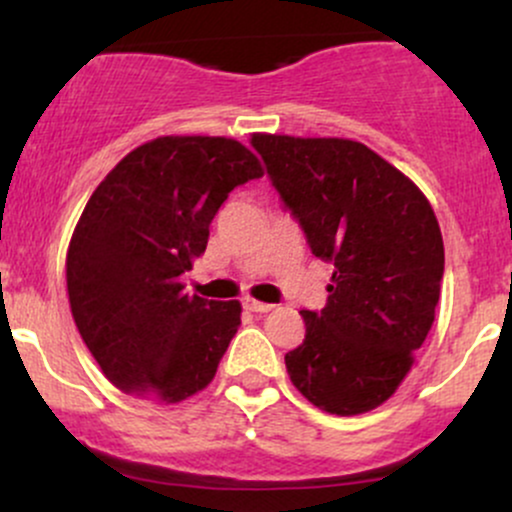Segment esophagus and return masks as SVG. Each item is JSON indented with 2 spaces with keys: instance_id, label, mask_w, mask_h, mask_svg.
<instances>
[{
  "instance_id": "esophagus-1",
  "label": "esophagus",
  "mask_w": 512,
  "mask_h": 512,
  "mask_svg": "<svg viewBox=\"0 0 512 512\" xmlns=\"http://www.w3.org/2000/svg\"><path fill=\"white\" fill-rule=\"evenodd\" d=\"M243 305H245V308L250 310V313H269V310H274V305H272V303L255 301V298H245Z\"/></svg>"
}]
</instances>
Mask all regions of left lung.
Wrapping results in <instances>:
<instances>
[{"mask_svg": "<svg viewBox=\"0 0 512 512\" xmlns=\"http://www.w3.org/2000/svg\"><path fill=\"white\" fill-rule=\"evenodd\" d=\"M315 257L334 274L320 313L301 310L305 339L284 356L317 409L380 407L414 366L436 317L443 236L431 202L366 144L339 137L252 134Z\"/></svg>", "mask_w": 512, "mask_h": 512, "instance_id": "1", "label": "left lung"}]
</instances>
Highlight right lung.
<instances>
[{
	"label": "right lung",
	"mask_w": 512,
	"mask_h": 512,
	"mask_svg": "<svg viewBox=\"0 0 512 512\" xmlns=\"http://www.w3.org/2000/svg\"><path fill=\"white\" fill-rule=\"evenodd\" d=\"M264 168L231 137L168 134L137 146L88 197L69 240L67 293L110 383L175 404L214 380L240 327L238 301L185 293L233 187Z\"/></svg>",
	"instance_id": "1"
}]
</instances>
